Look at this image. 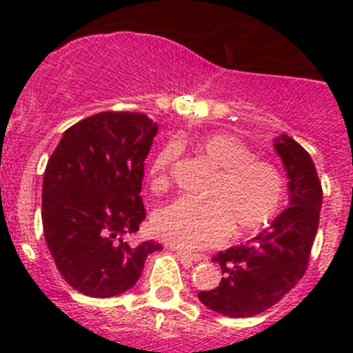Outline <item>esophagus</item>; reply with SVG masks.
<instances>
[{
  "label": "esophagus",
  "mask_w": 353,
  "mask_h": 353,
  "mask_svg": "<svg viewBox=\"0 0 353 353\" xmlns=\"http://www.w3.org/2000/svg\"><path fill=\"white\" fill-rule=\"evenodd\" d=\"M176 254L177 258L183 259V263H186V265H193V263H198L203 259L199 254H191V252L181 251V249H176Z\"/></svg>",
  "instance_id": "34e87169"
}]
</instances>
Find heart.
<instances>
[{
	"mask_svg": "<svg viewBox=\"0 0 353 353\" xmlns=\"http://www.w3.org/2000/svg\"><path fill=\"white\" fill-rule=\"evenodd\" d=\"M198 155L216 170L206 190V201L179 198L155 210L152 227L167 244L184 251L212 248L232 236H251L268 225L279 213L285 193L283 176L275 163L254 159L241 138L216 133L203 138ZM176 145H165L150 162L152 190H165Z\"/></svg>",
	"mask_w": 353,
	"mask_h": 353,
	"instance_id": "heart-1",
	"label": "heart"
}]
</instances>
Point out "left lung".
Masks as SVG:
<instances>
[{
  "label": "left lung",
  "mask_w": 353,
  "mask_h": 353,
  "mask_svg": "<svg viewBox=\"0 0 353 353\" xmlns=\"http://www.w3.org/2000/svg\"><path fill=\"white\" fill-rule=\"evenodd\" d=\"M287 174L288 206L248 244L212 258L222 282L198 292L201 304L229 318H249L275 305L304 276L319 225L323 190L311 155L287 134L273 141Z\"/></svg>",
  "instance_id": "left-lung-1"
}]
</instances>
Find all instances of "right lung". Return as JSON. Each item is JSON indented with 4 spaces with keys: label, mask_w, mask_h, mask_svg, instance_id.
I'll return each instance as SVG.
<instances>
[{
    "label": "right lung",
    "mask_w": 353,
    "mask_h": 353,
    "mask_svg": "<svg viewBox=\"0 0 353 353\" xmlns=\"http://www.w3.org/2000/svg\"><path fill=\"white\" fill-rule=\"evenodd\" d=\"M159 126L140 112H101L73 124L52 152L42 183V225L56 268L80 294L130 290L150 252L128 243L145 220V159Z\"/></svg>",
    "instance_id": "obj_1"
}]
</instances>
